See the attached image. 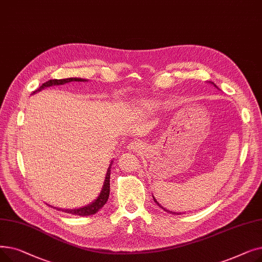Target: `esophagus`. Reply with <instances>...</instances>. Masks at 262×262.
<instances>
[{
    "instance_id": "esophagus-1",
    "label": "esophagus",
    "mask_w": 262,
    "mask_h": 262,
    "mask_svg": "<svg viewBox=\"0 0 262 262\" xmlns=\"http://www.w3.org/2000/svg\"><path fill=\"white\" fill-rule=\"evenodd\" d=\"M128 150H138L140 148H143V143H141L138 140H134L127 145Z\"/></svg>"
}]
</instances>
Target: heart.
Segmentation results:
<instances>
[{
	"label": "heart",
	"instance_id": "heart-1",
	"mask_svg": "<svg viewBox=\"0 0 262 262\" xmlns=\"http://www.w3.org/2000/svg\"><path fill=\"white\" fill-rule=\"evenodd\" d=\"M139 105L142 110H148L149 108H152L154 106L153 102L149 100H141V101H139Z\"/></svg>",
	"mask_w": 262,
	"mask_h": 262
}]
</instances>
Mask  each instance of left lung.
<instances>
[{"label": "left lung", "instance_id": "obj_1", "mask_svg": "<svg viewBox=\"0 0 262 262\" xmlns=\"http://www.w3.org/2000/svg\"><path fill=\"white\" fill-rule=\"evenodd\" d=\"M210 84H212V85H213L214 87H216V86H215V85L213 84V82H210ZM216 88H217V87H216ZM153 199H154V202H155V203L157 204V206H159V207H160L161 209H163L164 211H167V212H169V213H172V214H180V213H177V212H174V211H170V210H168V209H166V208H163V207H162V206H161V205H160V204H159V203H158V202L156 201V199H155L154 196H153Z\"/></svg>", "mask_w": 262, "mask_h": 262}]
</instances>
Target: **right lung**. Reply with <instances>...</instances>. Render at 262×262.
<instances>
[{
  "instance_id": "obj_1",
  "label": "right lung",
  "mask_w": 262,
  "mask_h": 262,
  "mask_svg": "<svg viewBox=\"0 0 262 262\" xmlns=\"http://www.w3.org/2000/svg\"><path fill=\"white\" fill-rule=\"evenodd\" d=\"M70 81H88V79H84L80 77H70V78H62V79H50L49 81L45 82V84L41 85L37 90H35L33 92H39L42 89L47 88V87H51V86H58V85H63L67 84V82ZM113 166V160L112 162L109 163V167L107 169V173L105 175V181L102 187V190L100 192V195L96 198L92 203L84 206V207L80 208H73V209H60V208H56L57 210H61L66 213H70V214H74V215H79V216H87V215H91L98 212L103 206L106 204V202L108 201L109 198V191H110V169H112Z\"/></svg>"
}]
</instances>
